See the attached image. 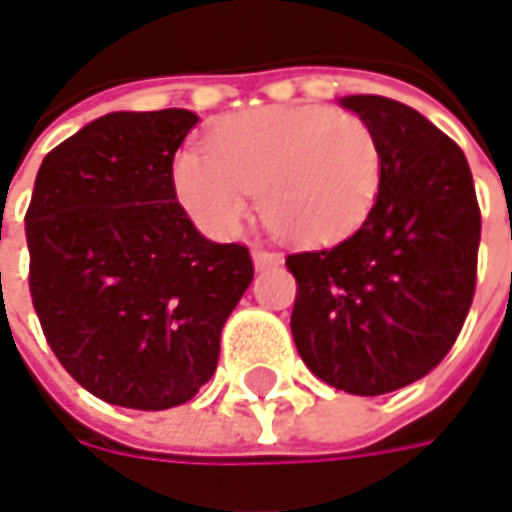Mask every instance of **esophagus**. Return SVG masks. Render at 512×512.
Wrapping results in <instances>:
<instances>
[{
    "mask_svg": "<svg viewBox=\"0 0 512 512\" xmlns=\"http://www.w3.org/2000/svg\"><path fill=\"white\" fill-rule=\"evenodd\" d=\"M253 265H256V270L282 265V253H273V250H262V247H256V250H253Z\"/></svg>",
    "mask_w": 512,
    "mask_h": 512,
    "instance_id": "esophagus-1",
    "label": "esophagus"
}]
</instances>
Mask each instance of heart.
<instances>
[{
	"instance_id": "obj_1",
	"label": "heart",
	"mask_w": 512,
	"mask_h": 512,
	"mask_svg": "<svg viewBox=\"0 0 512 512\" xmlns=\"http://www.w3.org/2000/svg\"><path fill=\"white\" fill-rule=\"evenodd\" d=\"M173 187L190 219L233 239L259 193L265 222L299 245H330L367 219L382 187V148L353 113L273 105L227 119L210 136V159L185 150Z\"/></svg>"
}]
</instances>
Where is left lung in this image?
<instances>
[{
  "mask_svg": "<svg viewBox=\"0 0 512 512\" xmlns=\"http://www.w3.org/2000/svg\"><path fill=\"white\" fill-rule=\"evenodd\" d=\"M382 148V187L336 247L293 253L302 362L336 390L382 396L447 356L476 290L482 216L462 148L387 96H342Z\"/></svg>",
  "mask_w": 512,
  "mask_h": 512,
  "instance_id": "8db88e82",
  "label": "left lung"
}]
</instances>
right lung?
<instances>
[{"label":"right lung","mask_w":512,"mask_h":512,"mask_svg":"<svg viewBox=\"0 0 512 512\" xmlns=\"http://www.w3.org/2000/svg\"><path fill=\"white\" fill-rule=\"evenodd\" d=\"M199 116L116 110L45 156L25 216L30 296L56 359L88 393L133 410L190 402L253 282L242 245L205 239L173 187Z\"/></svg>","instance_id":"add662e5"}]
</instances>
